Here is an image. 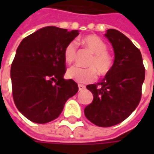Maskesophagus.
<instances>
[{"label": "esophagus", "mask_w": 154, "mask_h": 154, "mask_svg": "<svg viewBox=\"0 0 154 154\" xmlns=\"http://www.w3.org/2000/svg\"><path fill=\"white\" fill-rule=\"evenodd\" d=\"M78 89H79V91H83L86 89V87L84 86V85H82V84H78Z\"/></svg>", "instance_id": "34e87169"}]
</instances>
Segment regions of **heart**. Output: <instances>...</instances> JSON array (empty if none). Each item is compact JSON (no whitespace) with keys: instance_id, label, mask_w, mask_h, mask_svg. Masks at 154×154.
Segmentation results:
<instances>
[{"instance_id":"heart-1","label":"heart","mask_w":154,"mask_h":154,"mask_svg":"<svg viewBox=\"0 0 154 154\" xmlns=\"http://www.w3.org/2000/svg\"><path fill=\"white\" fill-rule=\"evenodd\" d=\"M85 47L94 54L89 63L90 68L72 66L68 68L67 77L81 83H87L96 80L97 72L100 75L107 74L113 67V58L107 53V45L97 35H87L82 38ZM77 42L71 41L64 49V59L67 63H72L77 56Z\"/></svg>"}]
</instances>
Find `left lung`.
<instances>
[{"instance_id": "left-lung-1", "label": "left lung", "mask_w": 154, "mask_h": 154, "mask_svg": "<svg viewBox=\"0 0 154 154\" xmlns=\"http://www.w3.org/2000/svg\"><path fill=\"white\" fill-rule=\"evenodd\" d=\"M105 36L113 47V67L100 82L87 86L93 100L84 113L94 125L110 127L124 121L138 106L145 68L140 51L125 35L110 29Z\"/></svg>"}]
</instances>
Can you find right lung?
I'll return each instance as SVG.
<instances>
[{
	"mask_svg": "<svg viewBox=\"0 0 154 154\" xmlns=\"http://www.w3.org/2000/svg\"><path fill=\"white\" fill-rule=\"evenodd\" d=\"M78 30L47 26L21 41L11 68L12 94L20 112L32 122H50L62 113L77 84L65 80L64 49Z\"/></svg>",
	"mask_w": 154,
	"mask_h": 154,
	"instance_id": "1",
	"label": "right lung"
}]
</instances>
